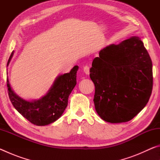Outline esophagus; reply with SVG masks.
I'll return each instance as SVG.
<instances>
[{
	"label": "esophagus",
	"instance_id": "esophagus-1",
	"mask_svg": "<svg viewBox=\"0 0 160 160\" xmlns=\"http://www.w3.org/2000/svg\"><path fill=\"white\" fill-rule=\"evenodd\" d=\"M83 71L86 75H89L90 74V68L87 66H85L83 68Z\"/></svg>",
	"mask_w": 160,
	"mask_h": 160
}]
</instances>
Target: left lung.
<instances>
[{"instance_id":"obj_1","label":"left lung","mask_w":160,"mask_h":160,"mask_svg":"<svg viewBox=\"0 0 160 160\" xmlns=\"http://www.w3.org/2000/svg\"><path fill=\"white\" fill-rule=\"evenodd\" d=\"M90 77L95 86L94 104L100 118L118 123L133 118L150 99L152 63L143 42L132 37L99 51Z\"/></svg>"}]
</instances>
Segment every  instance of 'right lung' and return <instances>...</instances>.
<instances>
[{
	"instance_id": "obj_1",
	"label": "right lung",
	"mask_w": 160,
	"mask_h": 160,
	"mask_svg": "<svg viewBox=\"0 0 160 160\" xmlns=\"http://www.w3.org/2000/svg\"><path fill=\"white\" fill-rule=\"evenodd\" d=\"M13 54L14 51L10 56L7 67ZM78 68V66H75L70 72L59 75L48 92L38 99L26 100L18 96L13 91L8 78H7L8 95L13 107L22 116L34 125L47 126L53 123L61 117L66 109L70 94L76 85Z\"/></svg>"
}]
</instances>
